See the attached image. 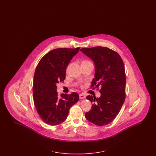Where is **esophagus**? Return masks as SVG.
<instances>
[{
	"mask_svg": "<svg viewBox=\"0 0 156 156\" xmlns=\"http://www.w3.org/2000/svg\"><path fill=\"white\" fill-rule=\"evenodd\" d=\"M85 95L83 94H80V99H84L85 98Z\"/></svg>",
	"mask_w": 156,
	"mask_h": 156,
	"instance_id": "1",
	"label": "esophagus"
}]
</instances>
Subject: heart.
I'll list each match as a JSON object with an SVG mask.
<instances>
[{
  "label": "heart",
  "mask_w": 156,
  "mask_h": 156,
  "mask_svg": "<svg viewBox=\"0 0 156 156\" xmlns=\"http://www.w3.org/2000/svg\"><path fill=\"white\" fill-rule=\"evenodd\" d=\"M87 64H92V63L89 60H88V59H83L82 61L81 65Z\"/></svg>",
  "instance_id": "b5f03b06"
}]
</instances>
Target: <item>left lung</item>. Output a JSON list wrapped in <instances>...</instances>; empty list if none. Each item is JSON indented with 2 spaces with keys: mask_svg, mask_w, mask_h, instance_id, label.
I'll use <instances>...</instances> for the list:
<instances>
[{
  "mask_svg": "<svg viewBox=\"0 0 156 156\" xmlns=\"http://www.w3.org/2000/svg\"><path fill=\"white\" fill-rule=\"evenodd\" d=\"M81 51L95 65V78L90 88L101 87L99 98L87 97L93 105L90 110L85 113V117L98 126L108 125L118 115L126 98L123 61L118 52L106 47L83 48Z\"/></svg>",
  "mask_w": 156,
  "mask_h": 156,
  "instance_id": "1",
  "label": "left lung"
}]
</instances>
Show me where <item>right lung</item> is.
Wrapping results in <instances>:
<instances>
[{
    "label": "right lung",
    "mask_w": 156,
    "mask_h": 156,
    "mask_svg": "<svg viewBox=\"0 0 156 156\" xmlns=\"http://www.w3.org/2000/svg\"><path fill=\"white\" fill-rule=\"evenodd\" d=\"M60 48L47 52L39 61L33 80V101L41 120L55 126L67 119L70 108L79 100L76 92L71 94L57 92V83L66 79L67 67L80 50Z\"/></svg>",
    "instance_id": "right-lung-1"
}]
</instances>
